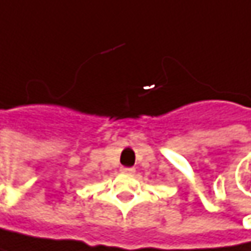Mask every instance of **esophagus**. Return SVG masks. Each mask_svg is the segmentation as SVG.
<instances>
[{
  "instance_id": "1",
  "label": "esophagus",
  "mask_w": 251,
  "mask_h": 251,
  "mask_svg": "<svg viewBox=\"0 0 251 251\" xmlns=\"http://www.w3.org/2000/svg\"><path fill=\"white\" fill-rule=\"evenodd\" d=\"M122 172L124 173H135V168H122Z\"/></svg>"
}]
</instances>
